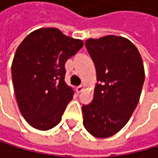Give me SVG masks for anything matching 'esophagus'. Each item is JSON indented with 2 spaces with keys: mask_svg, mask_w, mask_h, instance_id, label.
<instances>
[{
  "mask_svg": "<svg viewBox=\"0 0 158 158\" xmlns=\"http://www.w3.org/2000/svg\"><path fill=\"white\" fill-rule=\"evenodd\" d=\"M82 90H83V86H82V85H80V86H77V87L76 88L77 93H81Z\"/></svg>",
  "mask_w": 158,
  "mask_h": 158,
  "instance_id": "1",
  "label": "esophagus"
}]
</instances>
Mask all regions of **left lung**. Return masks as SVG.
<instances>
[{
  "mask_svg": "<svg viewBox=\"0 0 158 158\" xmlns=\"http://www.w3.org/2000/svg\"><path fill=\"white\" fill-rule=\"evenodd\" d=\"M98 83L93 101L82 105L83 125L96 137L121 130L134 113L144 83V66L137 48L127 39L105 36L85 41Z\"/></svg>",
  "mask_w": 158,
  "mask_h": 158,
  "instance_id": "obj_1",
  "label": "left lung"
}]
</instances>
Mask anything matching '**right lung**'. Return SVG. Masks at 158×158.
Returning a JSON list of instances; mask_svg holds the SVG:
<instances>
[{"label": "right lung", "mask_w": 158, "mask_h": 158, "mask_svg": "<svg viewBox=\"0 0 158 158\" xmlns=\"http://www.w3.org/2000/svg\"><path fill=\"white\" fill-rule=\"evenodd\" d=\"M82 46V40L57 28H44L17 48L11 67L14 91L22 114L34 128L46 131L60 122L74 94L64 81L65 62Z\"/></svg>", "instance_id": "add662e5"}]
</instances>
